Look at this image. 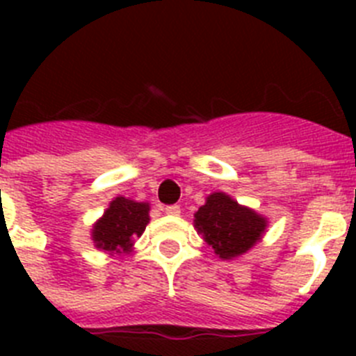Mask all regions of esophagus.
<instances>
[{
    "mask_svg": "<svg viewBox=\"0 0 356 356\" xmlns=\"http://www.w3.org/2000/svg\"><path fill=\"white\" fill-rule=\"evenodd\" d=\"M163 212L169 213V216H178L180 213V205H168L163 209Z\"/></svg>",
    "mask_w": 356,
    "mask_h": 356,
    "instance_id": "1",
    "label": "esophagus"
}]
</instances>
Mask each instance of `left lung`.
Instances as JSON below:
<instances>
[{"label":"left lung","instance_id":"obj_1","mask_svg":"<svg viewBox=\"0 0 356 356\" xmlns=\"http://www.w3.org/2000/svg\"><path fill=\"white\" fill-rule=\"evenodd\" d=\"M194 217L197 232L225 260L246 253L262 237L267 225L264 217L222 193L210 194Z\"/></svg>","mask_w":356,"mask_h":356}]
</instances>
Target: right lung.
Segmentation results:
<instances>
[{
  "label": "right lung",
  "mask_w": 356,
  "mask_h": 356,
  "mask_svg": "<svg viewBox=\"0 0 356 356\" xmlns=\"http://www.w3.org/2000/svg\"><path fill=\"white\" fill-rule=\"evenodd\" d=\"M147 212V203L115 197L106 209L105 216L94 225L92 241L96 242V248L110 253L130 251L134 238L140 237L149 222Z\"/></svg>",
  "instance_id": "obj_1"
}]
</instances>
